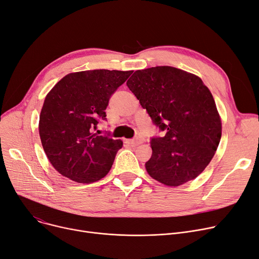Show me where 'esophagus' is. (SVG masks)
<instances>
[{
    "label": "esophagus",
    "mask_w": 259,
    "mask_h": 259,
    "mask_svg": "<svg viewBox=\"0 0 259 259\" xmlns=\"http://www.w3.org/2000/svg\"><path fill=\"white\" fill-rule=\"evenodd\" d=\"M126 143L131 147H137L141 144V142L138 140H126Z\"/></svg>",
    "instance_id": "34e87169"
}]
</instances>
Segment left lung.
<instances>
[{
	"mask_svg": "<svg viewBox=\"0 0 259 259\" xmlns=\"http://www.w3.org/2000/svg\"><path fill=\"white\" fill-rule=\"evenodd\" d=\"M127 86L165 137L151 141L145 166L155 181L178 187L206 169L222 138V119L200 77L171 66L137 70Z\"/></svg>",
	"mask_w": 259,
	"mask_h": 259,
	"instance_id": "1",
	"label": "left lung"
}]
</instances>
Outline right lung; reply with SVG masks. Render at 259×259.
<instances>
[{
    "label": "right lung",
    "instance_id": "add662e5",
    "mask_svg": "<svg viewBox=\"0 0 259 259\" xmlns=\"http://www.w3.org/2000/svg\"><path fill=\"white\" fill-rule=\"evenodd\" d=\"M132 71L87 70L65 75L46 95L38 132L53 168L76 183L98 182L110 171L120 140L100 135L105 109Z\"/></svg>",
    "mask_w": 259,
    "mask_h": 259
}]
</instances>
